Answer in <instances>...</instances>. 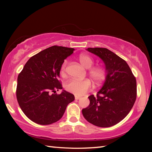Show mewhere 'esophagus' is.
<instances>
[{"label":"esophagus","instance_id":"obj_1","mask_svg":"<svg viewBox=\"0 0 152 152\" xmlns=\"http://www.w3.org/2000/svg\"><path fill=\"white\" fill-rule=\"evenodd\" d=\"M80 98H81V97H80V96H75V99L76 100H79Z\"/></svg>","mask_w":152,"mask_h":152}]
</instances>
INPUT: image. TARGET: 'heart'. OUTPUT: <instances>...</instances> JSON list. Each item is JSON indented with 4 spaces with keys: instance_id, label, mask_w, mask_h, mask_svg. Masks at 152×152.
Here are the masks:
<instances>
[{
    "instance_id": "1",
    "label": "heart",
    "mask_w": 152,
    "mask_h": 152,
    "mask_svg": "<svg viewBox=\"0 0 152 152\" xmlns=\"http://www.w3.org/2000/svg\"><path fill=\"white\" fill-rule=\"evenodd\" d=\"M78 60L83 67L88 69V75L95 84H99L105 80L107 74L106 69L102 66H93L94 65L95 61L91 56L86 54H81L78 57ZM66 66V61H64L61 64L59 72L61 76H65ZM91 81L88 79L83 80L72 79L68 81L65 84V88L68 91L78 96L86 94L91 89Z\"/></svg>"
}]
</instances>
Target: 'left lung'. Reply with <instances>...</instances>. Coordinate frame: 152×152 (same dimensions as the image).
Segmentation results:
<instances>
[{"mask_svg":"<svg viewBox=\"0 0 152 152\" xmlns=\"http://www.w3.org/2000/svg\"><path fill=\"white\" fill-rule=\"evenodd\" d=\"M88 51L104 61L107 75L96 96L91 95L88 108L82 110L87 121L100 127H109L123 120L137 99V81L129 66L120 57L104 48Z\"/></svg>","mask_w":152,"mask_h":152,"instance_id":"8db88e82","label":"left lung"}]
</instances>
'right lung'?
I'll return each instance as SVG.
<instances>
[{
	"label": "right lung",
	"mask_w": 152,
	"mask_h": 152,
	"mask_svg": "<svg viewBox=\"0 0 152 152\" xmlns=\"http://www.w3.org/2000/svg\"><path fill=\"white\" fill-rule=\"evenodd\" d=\"M74 48L53 46L28 60L18 77L16 97L22 111L31 121L50 125L63 117L67 105L74 100L70 93L63 91L59 80L60 68ZM54 93L53 94V93Z\"/></svg>",
	"instance_id": "1"
}]
</instances>
